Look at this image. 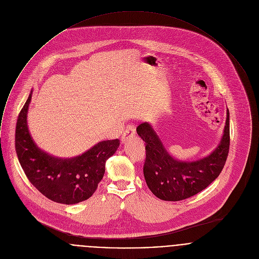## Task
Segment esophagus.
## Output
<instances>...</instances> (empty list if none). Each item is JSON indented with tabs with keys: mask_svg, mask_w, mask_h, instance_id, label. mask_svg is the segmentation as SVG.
Instances as JSON below:
<instances>
[{
	"mask_svg": "<svg viewBox=\"0 0 259 259\" xmlns=\"http://www.w3.org/2000/svg\"><path fill=\"white\" fill-rule=\"evenodd\" d=\"M135 134H136L135 125L128 124V125L125 127V130H124V132H123V134H122V136H121V142L124 143L126 140L133 138V137L135 136Z\"/></svg>",
	"mask_w": 259,
	"mask_h": 259,
	"instance_id": "34e87169",
	"label": "esophagus"
}]
</instances>
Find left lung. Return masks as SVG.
I'll return each mask as SVG.
<instances>
[{
    "mask_svg": "<svg viewBox=\"0 0 259 259\" xmlns=\"http://www.w3.org/2000/svg\"><path fill=\"white\" fill-rule=\"evenodd\" d=\"M137 133L146 143L144 176L149 189L162 200L181 201L206 189L223 170L230 146L229 110L219 146L208 157L195 162L175 160L150 123H141Z\"/></svg>",
    "mask_w": 259,
    "mask_h": 259,
    "instance_id": "1",
    "label": "left lung"
}]
</instances>
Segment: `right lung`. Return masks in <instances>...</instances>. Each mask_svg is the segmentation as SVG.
Wrapping results in <instances>:
<instances>
[{"instance_id":"right-lung-1","label":"right lung","mask_w":259,"mask_h":259,"mask_svg":"<svg viewBox=\"0 0 259 259\" xmlns=\"http://www.w3.org/2000/svg\"><path fill=\"white\" fill-rule=\"evenodd\" d=\"M30 94L21 109L15 134V148L20 165L30 183L48 199L66 205L90 198L105 172L106 161L116 152L119 140L103 141L83 155L59 159L41 151L27 126Z\"/></svg>"}]
</instances>
